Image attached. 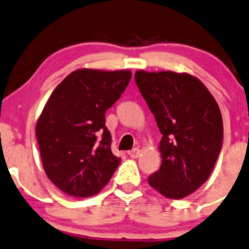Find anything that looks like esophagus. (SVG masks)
<instances>
[{"mask_svg":"<svg viewBox=\"0 0 249 249\" xmlns=\"http://www.w3.org/2000/svg\"><path fill=\"white\" fill-rule=\"evenodd\" d=\"M127 154H128V156H130V157H132V158H138L139 156H140V149H139V148H134V149H132V150L128 151Z\"/></svg>","mask_w":249,"mask_h":249,"instance_id":"obj_1","label":"esophagus"}]
</instances>
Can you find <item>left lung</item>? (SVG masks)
I'll list each match as a JSON object with an SVG mask.
<instances>
[{"mask_svg": "<svg viewBox=\"0 0 249 249\" xmlns=\"http://www.w3.org/2000/svg\"><path fill=\"white\" fill-rule=\"evenodd\" d=\"M135 83L163 135L160 168L149 184L171 199L187 197L207 181L220 155L218 105L199 79L185 72L139 71Z\"/></svg>", "mask_w": 249, "mask_h": 249, "instance_id": "left-lung-1", "label": "left lung"}]
</instances>
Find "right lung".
I'll list each match as a JSON object with an SVG mask.
<instances>
[{"mask_svg": "<svg viewBox=\"0 0 249 249\" xmlns=\"http://www.w3.org/2000/svg\"><path fill=\"white\" fill-rule=\"evenodd\" d=\"M131 77L130 71L78 69L50 95L36 124V139L46 175L69 196L98 194L121 163L111 152L105 114Z\"/></svg>", "mask_w": 249, "mask_h": 249, "instance_id": "add662e5", "label": "right lung"}]
</instances>
